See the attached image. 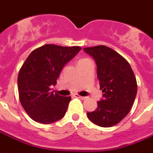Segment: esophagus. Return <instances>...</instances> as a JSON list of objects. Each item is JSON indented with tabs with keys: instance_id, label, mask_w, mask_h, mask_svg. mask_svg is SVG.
Listing matches in <instances>:
<instances>
[{
	"instance_id": "34e87169",
	"label": "esophagus",
	"mask_w": 153,
	"mask_h": 153,
	"mask_svg": "<svg viewBox=\"0 0 153 153\" xmlns=\"http://www.w3.org/2000/svg\"><path fill=\"white\" fill-rule=\"evenodd\" d=\"M75 97H78V98H80V99H82V100H85L87 98L86 97H82V96H80L79 94H75Z\"/></svg>"
}]
</instances>
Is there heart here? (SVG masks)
<instances>
[{
  "label": "heart",
  "mask_w": 153,
  "mask_h": 153,
  "mask_svg": "<svg viewBox=\"0 0 153 153\" xmlns=\"http://www.w3.org/2000/svg\"><path fill=\"white\" fill-rule=\"evenodd\" d=\"M86 60H88V59H80L79 61H78V63H81V62L86 61Z\"/></svg>",
  "instance_id": "b5f03b06"
}]
</instances>
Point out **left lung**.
<instances>
[{"label": "left lung", "instance_id": "8db88e82", "mask_svg": "<svg viewBox=\"0 0 153 153\" xmlns=\"http://www.w3.org/2000/svg\"><path fill=\"white\" fill-rule=\"evenodd\" d=\"M97 64V79L103 99L97 107L88 112L94 124L102 127L114 126L129 113L137 93V82L129 63L113 49L100 45L84 48Z\"/></svg>", "mask_w": 153, "mask_h": 153}]
</instances>
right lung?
I'll return each instance as SVG.
<instances>
[{"instance_id":"obj_1","label":"right lung","mask_w":153,"mask_h":153,"mask_svg":"<svg viewBox=\"0 0 153 153\" xmlns=\"http://www.w3.org/2000/svg\"><path fill=\"white\" fill-rule=\"evenodd\" d=\"M80 47L46 44L29 55L18 72L20 102L34 121L49 124L61 119L71 97L51 92L62 68L81 51Z\"/></svg>"}]
</instances>
